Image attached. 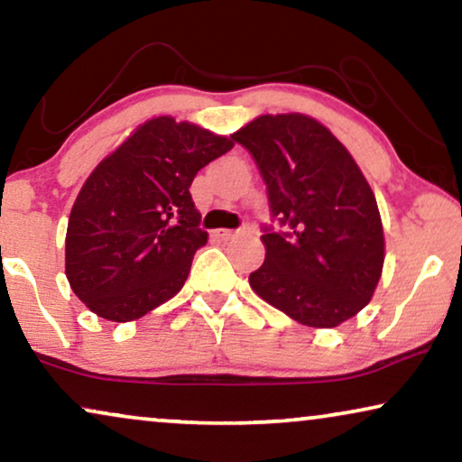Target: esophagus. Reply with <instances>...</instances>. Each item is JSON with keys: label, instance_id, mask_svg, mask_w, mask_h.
<instances>
[{"label": "esophagus", "instance_id": "1", "mask_svg": "<svg viewBox=\"0 0 462 462\" xmlns=\"http://www.w3.org/2000/svg\"><path fill=\"white\" fill-rule=\"evenodd\" d=\"M238 234H240V230H217L216 236L219 240H232L234 236H238Z\"/></svg>", "mask_w": 462, "mask_h": 462}]
</instances>
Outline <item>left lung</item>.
I'll return each instance as SVG.
<instances>
[{
  "instance_id": "8db88e82",
  "label": "left lung",
  "mask_w": 462,
  "mask_h": 462,
  "mask_svg": "<svg viewBox=\"0 0 462 462\" xmlns=\"http://www.w3.org/2000/svg\"><path fill=\"white\" fill-rule=\"evenodd\" d=\"M268 190L265 259L251 289L293 320L333 328L358 314L381 278L379 207L347 148L311 116L262 115L232 135Z\"/></svg>"
}]
</instances>
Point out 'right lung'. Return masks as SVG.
Returning a JSON list of instances; mask_svg holds the SVG:
<instances>
[{
    "label": "right lung",
    "mask_w": 462,
    "mask_h": 462,
    "mask_svg": "<svg viewBox=\"0 0 462 462\" xmlns=\"http://www.w3.org/2000/svg\"><path fill=\"white\" fill-rule=\"evenodd\" d=\"M232 140L157 116L94 169L67 228V278L94 314L129 322L184 287L207 243L190 184Z\"/></svg>",
    "instance_id": "right-lung-1"
}]
</instances>
